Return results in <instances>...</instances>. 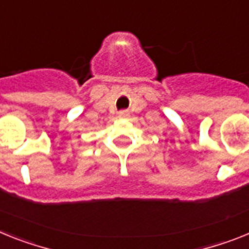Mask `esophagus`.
I'll use <instances>...</instances> for the list:
<instances>
[{
  "mask_svg": "<svg viewBox=\"0 0 249 249\" xmlns=\"http://www.w3.org/2000/svg\"><path fill=\"white\" fill-rule=\"evenodd\" d=\"M119 116H120V118H125V116H127L126 111H120L119 112Z\"/></svg>",
  "mask_w": 249,
  "mask_h": 249,
  "instance_id": "esophagus-1",
  "label": "esophagus"
}]
</instances>
